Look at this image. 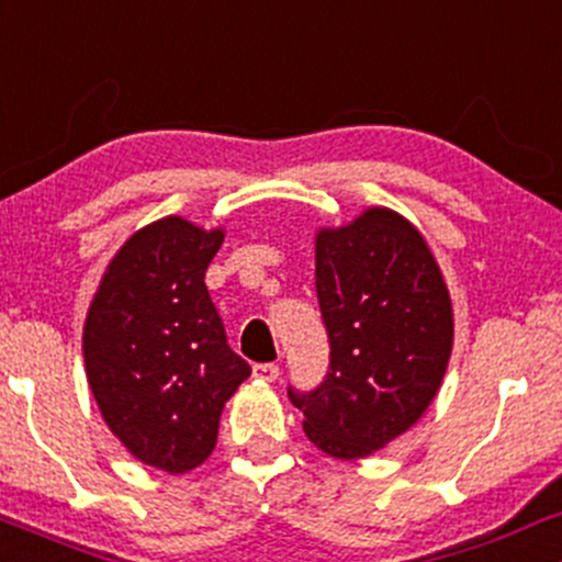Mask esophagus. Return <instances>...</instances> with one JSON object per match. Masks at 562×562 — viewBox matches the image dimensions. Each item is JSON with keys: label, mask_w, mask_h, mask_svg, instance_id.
Here are the masks:
<instances>
[{"label": "esophagus", "mask_w": 562, "mask_h": 562, "mask_svg": "<svg viewBox=\"0 0 562 562\" xmlns=\"http://www.w3.org/2000/svg\"><path fill=\"white\" fill-rule=\"evenodd\" d=\"M251 374H255V380L276 382L281 376V369L276 363H257L255 369H251Z\"/></svg>", "instance_id": "esophagus-1"}]
</instances>
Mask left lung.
Here are the masks:
<instances>
[{"instance_id":"8db88e82","label":"left lung","mask_w":562,"mask_h":562,"mask_svg":"<svg viewBox=\"0 0 562 562\" xmlns=\"http://www.w3.org/2000/svg\"><path fill=\"white\" fill-rule=\"evenodd\" d=\"M315 294L329 371L311 393L289 387L302 430L334 459L384 449L427 412L451 358L453 311L422 233L371 206L315 233Z\"/></svg>"}]
</instances>
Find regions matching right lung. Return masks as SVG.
Listing matches in <instances>:
<instances>
[{
	"instance_id": "right-lung-1",
	"label": "right lung",
	"mask_w": 562,
	"mask_h": 562,
	"mask_svg": "<svg viewBox=\"0 0 562 562\" xmlns=\"http://www.w3.org/2000/svg\"><path fill=\"white\" fill-rule=\"evenodd\" d=\"M223 238L175 214L145 225L87 311L81 350L100 414L132 457L169 475L210 457L225 403L251 374L204 283Z\"/></svg>"
}]
</instances>
